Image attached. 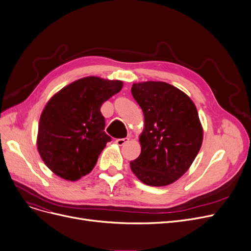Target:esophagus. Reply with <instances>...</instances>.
I'll return each mask as SVG.
<instances>
[{
  "label": "esophagus",
  "mask_w": 251,
  "mask_h": 251,
  "mask_svg": "<svg viewBox=\"0 0 251 251\" xmlns=\"http://www.w3.org/2000/svg\"><path fill=\"white\" fill-rule=\"evenodd\" d=\"M128 140H129V138H127V137H125V138H118V139H116L115 143H116L118 146L122 147V146H124L126 143H128Z\"/></svg>",
  "instance_id": "34e87169"
}]
</instances>
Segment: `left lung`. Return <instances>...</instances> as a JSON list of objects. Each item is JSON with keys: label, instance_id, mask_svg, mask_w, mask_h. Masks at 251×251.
<instances>
[{"label": "left lung", "instance_id": "left-lung-1", "mask_svg": "<svg viewBox=\"0 0 251 251\" xmlns=\"http://www.w3.org/2000/svg\"><path fill=\"white\" fill-rule=\"evenodd\" d=\"M131 93L145 116L140 155L130 162L148 186H167L182 176L200 151L203 129L190 97L165 82L132 85Z\"/></svg>", "mask_w": 251, "mask_h": 251}]
</instances>
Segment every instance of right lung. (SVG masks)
I'll return each mask as SVG.
<instances>
[{
	"label": "right lung",
	"instance_id": "right-lung-1",
	"mask_svg": "<svg viewBox=\"0 0 251 251\" xmlns=\"http://www.w3.org/2000/svg\"><path fill=\"white\" fill-rule=\"evenodd\" d=\"M122 86V81L86 77L51 97L40 118L37 146L54 174L75 181L93 169L112 139L104 132L100 106Z\"/></svg>",
	"mask_w": 251,
	"mask_h": 251
}]
</instances>
